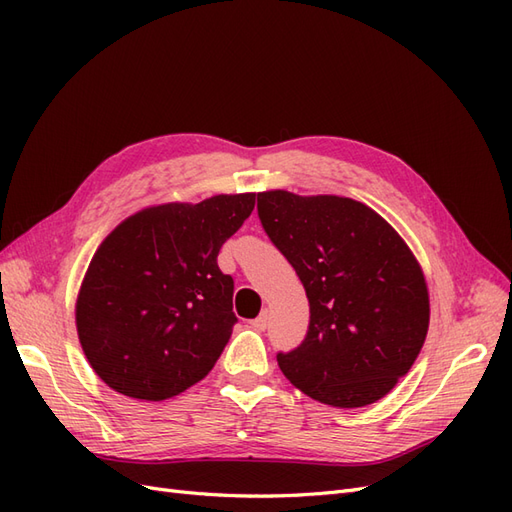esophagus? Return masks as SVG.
<instances>
[{
	"label": "esophagus",
	"instance_id": "obj_1",
	"mask_svg": "<svg viewBox=\"0 0 512 512\" xmlns=\"http://www.w3.org/2000/svg\"><path fill=\"white\" fill-rule=\"evenodd\" d=\"M267 322H269V316H267V312H262L258 318H254V320L250 322V327H252L254 331H265V329H267Z\"/></svg>",
	"mask_w": 512,
	"mask_h": 512
}]
</instances>
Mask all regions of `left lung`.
Returning <instances> with one entry per match:
<instances>
[{"label": "left lung", "mask_w": 512, "mask_h": 512, "mask_svg": "<svg viewBox=\"0 0 512 512\" xmlns=\"http://www.w3.org/2000/svg\"><path fill=\"white\" fill-rule=\"evenodd\" d=\"M258 218L309 301L301 346L277 352L284 376L335 408L382 399L410 371L429 327L425 277L404 239L342 196L262 192Z\"/></svg>", "instance_id": "left-lung-1"}]
</instances>
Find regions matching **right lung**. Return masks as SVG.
<instances>
[{
  "mask_svg": "<svg viewBox=\"0 0 512 512\" xmlns=\"http://www.w3.org/2000/svg\"><path fill=\"white\" fill-rule=\"evenodd\" d=\"M256 194L213 196L138 211L98 247L76 301L89 365L121 395L162 401L213 369L237 316L220 247Z\"/></svg>",
  "mask_w": 512,
  "mask_h": 512,
  "instance_id": "obj_1",
  "label": "right lung"
}]
</instances>
